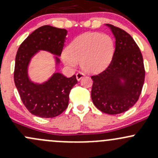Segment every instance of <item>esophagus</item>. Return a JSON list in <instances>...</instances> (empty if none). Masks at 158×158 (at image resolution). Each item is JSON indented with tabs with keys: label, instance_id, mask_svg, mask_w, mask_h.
Returning a JSON list of instances; mask_svg holds the SVG:
<instances>
[{
	"label": "esophagus",
	"instance_id": "obj_1",
	"mask_svg": "<svg viewBox=\"0 0 158 158\" xmlns=\"http://www.w3.org/2000/svg\"><path fill=\"white\" fill-rule=\"evenodd\" d=\"M85 76V74L82 73H76V79H77L78 81H80L81 79H82Z\"/></svg>",
	"mask_w": 158,
	"mask_h": 158
}]
</instances>
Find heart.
Returning <instances> with one entry per match:
<instances>
[{
    "instance_id": "1",
    "label": "heart",
    "mask_w": 158,
    "mask_h": 158,
    "mask_svg": "<svg viewBox=\"0 0 158 158\" xmlns=\"http://www.w3.org/2000/svg\"><path fill=\"white\" fill-rule=\"evenodd\" d=\"M114 51V42L108 35L86 32L76 38L66 47L63 61L70 68L80 62L89 73H98L108 66Z\"/></svg>"
}]
</instances>
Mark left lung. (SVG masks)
Wrapping results in <instances>:
<instances>
[{
    "mask_svg": "<svg viewBox=\"0 0 158 158\" xmlns=\"http://www.w3.org/2000/svg\"><path fill=\"white\" fill-rule=\"evenodd\" d=\"M115 39V51L108 67L92 76V99L98 109L115 115L135 104L145 81L142 53L133 39L123 29L105 24Z\"/></svg>",
    "mask_w": 158,
    "mask_h": 158,
    "instance_id": "obj_1",
    "label": "left lung"
}]
</instances>
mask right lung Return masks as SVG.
Returning <instances> with one entry per match:
<instances>
[{
    "label": "right lung",
    "instance_id": "right-lung-1",
    "mask_svg": "<svg viewBox=\"0 0 158 158\" xmlns=\"http://www.w3.org/2000/svg\"><path fill=\"white\" fill-rule=\"evenodd\" d=\"M67 30L43 26L29 35L20 44L15 60L14 82L23 104L31 114L52 118L62 114L69 103L71 89L77 83L76 76L67 78L58 72L43 82H35L29 76L31 59L40 51L53 54L55 70L60 64L61 52Z\"/></svg>",
    "mask_w": 158,
    "mask_h": 158
}]
</instances>
